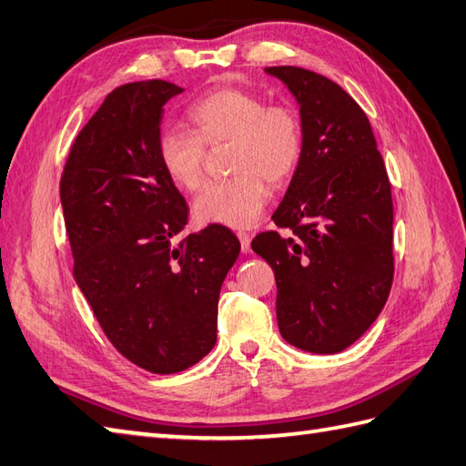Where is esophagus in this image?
<instances>
[{
    "label": "esophagus",
    "mask_w": 466,
    "mask_h": 466,
    "mask_svg": "<svg viewBox=\"0 0 466 466\" xmlns=\"http://www.w3.org/2000/svg\"><path fill=\"white\" fill-rule=\"evenodd\" d=\"M237 237H239V243H241V251L248 253V248H251V237L245 231H237Z\"/></svg>",
    "instance_id": "esophagus-1"
}]
</instances>
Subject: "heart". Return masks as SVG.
<instances>
[{
    "instance_id": "obj_1",
    "label": "heart",
    "mask_w": 466,
    "mask_h": 466,
    "mask_svg": "<svg viewBox=\"0 0 466 466\" xmlns=\"http://www.w3.org/2000/svg\"><path fill=\"white\" fill-rule=\"evenodd\" d=\"M189 130L167 128L157 138V162L169 184L196 191L206 176L208 147L229 144L231 177L211 181L194 203L196 219L248 227L268 199V186L292 179L304 154V122L290 102H268L239 86L215 88L187 110Z\"/></svg>"
}]
</instances>
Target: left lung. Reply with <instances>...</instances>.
Wrapping results in <instances>:
<instances>
[{
	"mask_svg": "<svg viewBox=\"0 0 466 466\" xmlns=\"http://www.w3.org/2000/svg\"><path fill=\"white\" fill-rule=\"evenodd\" d=\"M300 105L304 154L272 221L251 247L277 279L289 344L336 354L378 319L393 282L391 184L366 112L330 78L268 66Z\"/></svg>",
	"mask_w": 466,
	"mask_h": 466,
	"instance_id": "left-lung-1",
	"label": "left lung"
}]
</instances>
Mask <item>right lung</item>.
<instances>
[{
    "instance_id": "obj_1",
    "label": "right lung",
    "mask_w": 466,
    "mask_h": 466,
    "mask_svg": "<svg viewBox=\"0 0 466 466\" xmlns=\"http://www.w3.org/2000/svg\"><path fill=\"white\" fill-rule=\"evenodd\" d=\"M181 90L162 78L112 90L61 176L78 289L110 344L162 376L215 346L219 290L241 251L218 223L181 235L187 203L157 162L162 106Z\"/></svg>"
}]
</instances>
